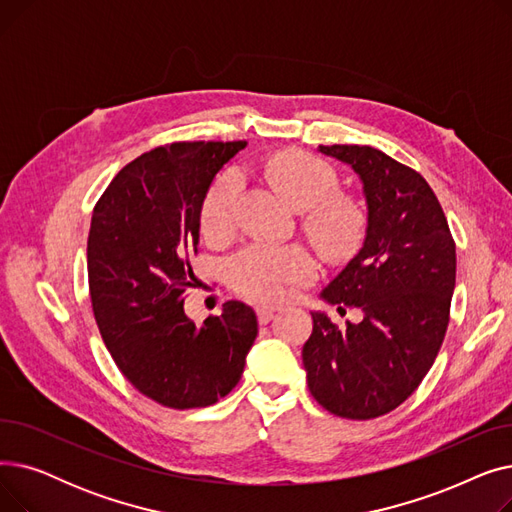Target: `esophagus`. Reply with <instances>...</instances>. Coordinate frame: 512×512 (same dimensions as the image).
<instances>
[{
  "mask_svg": "<svg viewBox=\"0 0 512 512\" xmlns=\"http://www.w3.org/2000/svg\"><path fill=\"white\" fill-rule=\"evenodd\" d=\"M274 315H276L274 307H257V319H259L261 326L270 324V321L274 319Z\"/></svg>",
  "mask_w": 512,
  "mask_h": 512,
  "instance_id": "esophagus-1",
  "label": "esophagus"
}]
</instances>
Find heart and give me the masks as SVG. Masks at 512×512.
I'll list each match as a JSON object with an SVG mask.
<instances>
[{"mask_svg": "<svg viewBox=\"0 0 512 512\" xmlns=\"http://www.w3.org/2000/svg\"><path fill=\"white\" fill-rule=\"evenodd\" d=\"M265 174L278 191L299 209H309L307 226L317 242L332 255L351 251L363 234L361 207L336 191V172L328 161L309 153L282 151L270 157ZM245 174L224 170L205 195L201 226L207 236L222 238L238 224ZM317 274L315 257L301 245L253 242L228 261L230 284L236 292L259 303H278Z\"/></svg>", "mask_w": 512, "mask_h": 512, "instance_id": "1", "label": "heart"}]
</instances>
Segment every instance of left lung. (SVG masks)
Returning <instances> with one entry per match:
<instances>
[{"label":"left lung","mask_w":512,"mask_h":512,"mask_svg":"<svg viewBox=\"0 0 512 512\" xmlns=\"http://www.w3.org/2000/svg\"><path fill=\"white\" fill-rule=\"evenodd\" d=\"M319 151L355 170L367 203L363 247L321 299L359 307L363 319L340 332L324 311H313L303 365L326 411L373 419L402 405L438 357L456 247L442 205L419 172L367 145H319Z\"/></svg>","instance_id":"8db88e82"}]
</instances>
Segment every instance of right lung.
I'll return each mask as SVG.
<instances>
[{"label":"right lung","mask_w":512,"mask_h":512,"mask_svg":"<svg viewBox=\"0 0 512 512\" xmlns=\"http://www.w3.org/2000/svg\"><path fill=\"white\" fill-rule=\"evenodd\" d=\"M245 141L172 143L143 153L105 188L91 218L93 315L124 378L170 409L209 407L240 380L255 311L228 301L201 326L184 313L195 282L201 207L211 180Z\"/></svg>","instance_id":"right-lung-1"}]
</instances>
